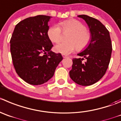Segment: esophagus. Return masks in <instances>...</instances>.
<instances>
[{
    "mask_svg": "<svg viewBox=\"0 0 121 121\" xmlns=\"http://www.w3.org/2000/svg\"><path fill=\"white\" fill-rule=\"evenodd\" d=\"M62 56H63V58H67V57H67V55H64V54H62Z\"/></svg>",
    "mask_w": 121,
    "mask_h": 121,
    "instance_id": "1",
    "label": "esophagus"
}]
</instances>
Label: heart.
<instances>
[{
	"label": "heart",
	"mask_w": 121,
	"mask_h": 121,
	"mask_svg": "<svg viewBox=\"0 0 121 121\" xmlns=\"http://www.w3.org/2000/svg\"><path fill=\"white\" fill-rule=\"evenodd\" d=\"M60 26L53 25L47 31L48 38L53 43H58L61 40V30L63 33H70L67 38L68 42H61L55 45L54 49L57 52L67 55L76 48L81 51L87 47L91 40V35L82 22L71 19L60 22Z\"/></svg>",
	"instance_id": "obj_1"
}]
</instances>
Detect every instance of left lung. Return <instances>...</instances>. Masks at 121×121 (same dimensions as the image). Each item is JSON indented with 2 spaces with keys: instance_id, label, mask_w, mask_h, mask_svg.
<instances>
[{
  "instance_id": "1",
  "label": "left lung",
  "mask_w": 121,
  "mask_h": 121,
  "mask_svg": "<svg viewBox=\"0 0 121 121\" xmlns=\"http://www.w3.org/2000/svg\"><path fill=\"white\" fill-rule=\"evenodd\" d=\"M78 17L86 22L91 40L85 50L78 54L82 58H73L70 77L77 84L88 86L99 81L105 74L110 63L112 46L110 34L106 27L97 19L86 15ZM86 59L85 63L82 61Z\"/></svg>"
}]
</instances>
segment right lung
Listing matches in <instances>:
<instances>
[{
	"mask_svg": "<svg viewBox=\"0 0 121 121\" xmlns=\"http://www.w3.org/2000/svg\"><path fill=\"white\" fill-rule=\"evenodd\" d=\"M51 18L40 15L20 21L10 40L15 71L29 84L38 85L49 81L63 60L60 53L51 51L53 45L47 35Z\"/></svg>",
	"mask_w": 121,
	"mask_h": 121,
	"instance_id": "1",
	"label": "right lung"
}]
</instances>
